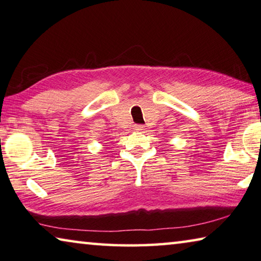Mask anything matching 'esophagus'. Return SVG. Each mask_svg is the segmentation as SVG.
<instances>
[{"instance_id": "obj_1", "label": "esophagus", "mask_w": 261, "mask_h": 261, "mask_svg": "<svg viewBox=\"0 0 261 261\" xmlns=\"http://www.w3.org/2000/svg\"><path fill=\"white\" fill-rule=\"evenodd\" d=\"M143 129H144V127L142 125H135L134 126V130H136V132H141Z\"/></svg>"}]
</instances>
